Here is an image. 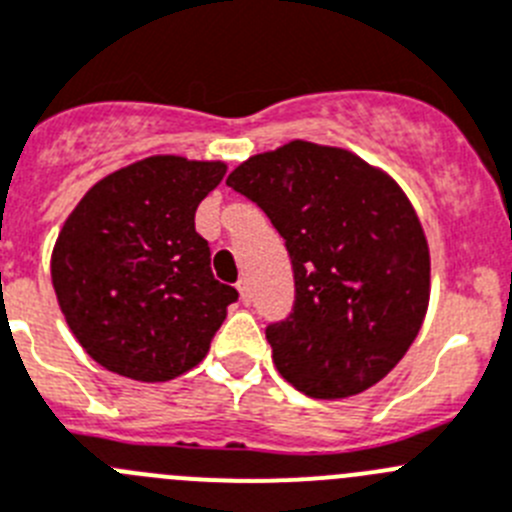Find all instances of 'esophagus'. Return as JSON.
<instances>
[{
	"label": "esophagus",
	"instance_id": "obj_1",
	"mask_svg": "<svg viewBox=\"0 0 512 512\" xmlns=\"http://www.w3.org/2000/svg\"><path fill=\"white\" fill-rule=\"evenodd\" d=\"M237 290H239V298H242V303H245V306H250V301H252L250 283H247V280L242 278V280H239V283H237Z\"/></svg>",
	"mask_w": 512,
	"mask_h": 512
}]
</instances>
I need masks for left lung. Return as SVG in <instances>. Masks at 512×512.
<instances>
[{
    "instance_id": "8db88e82",
    "label": "left lung",
    "mask_w": 512,
    "mask_h": 512,
    "mask_svg": "<svg viewBox=\"0 0 512 512\" xmlns=\"http://www.w3.org/2000/svg\"><path fill=\"white\" fill-rule=\"evenodd\" d=\"M227 186L285 239L296 303L267 342L283 380L308 398L365 393L418 336L431 257L403 188L344 147L293 140L252 155Z\"/></svg>"
}]
</instances>
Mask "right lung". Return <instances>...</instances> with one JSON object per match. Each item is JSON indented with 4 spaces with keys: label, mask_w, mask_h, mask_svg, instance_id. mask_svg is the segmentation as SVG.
I'll use <instances>...</instances> for the list:
<instances>
[{
    "label": "right lung",
    "mask_w": 512,
    "mask_h": 512,
    "mask_svg": "<svg viewBox=\"0 0 512 512\" xmlns=\"http://www.w3.org/2000/svg\"><path fill=\"white\" fill-rule=\"evenodd\" d=\"M227 163L150 155L114 170L68 214L50 257L55 298L94 362L165 382L206 357L237 290L211 273L196 209Z\"/></svg>",
    "instance_id": "obj_1"
}]
</instances>
